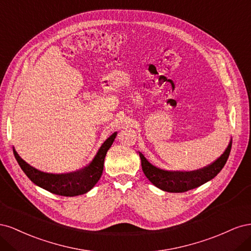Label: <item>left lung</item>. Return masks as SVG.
<instances>
[{"instance_id": "left-lung-1", "label": "left lung", "mask_w": 251, "mask_h": 251, "mask_svg": "<svg viewBox=\"0 0 251 251\" xmlns=\"http://www.w3.org/2000/svg\"><path fill=\"white\" fill-rule=\"evenodd\" d=\"M232 141L230 139L224 153L220 156L216 161L209 164L206 168L193 172H173L159 169L148 161V159L139 151L141 159L142 171L146 177L156 187L169 193H184L198 187L206 182L214 179L221 172L228 159Z\"/></svg>"}]
</instances>
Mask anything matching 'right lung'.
I'll return each instance as SVG.
<instances>
[{"label": "right lung", "mask_w": 251, "mask_h": 251, "mask_svg": "<svg viewBox=\"0 0 251 251\" xmlns=\"http://www.w3.org/2000/svg\"><path fill=\"white\" fill-rule=\"evenodd\" d=\"M117 132L112 134L105 140L100 150L97 151L93 160L86 168L76 172L64 173V174H52L39 171L28 164L25 160L19 156L18 151L13 148V154L16 157L21 169L26 174V176L33 183L46 191L66 197H74L83 195L91 191L100 179L103 171V162L107 151L111 148L114 139L116 138Z\"/></svg>", "instance_id": "right-lung-1"}]
</instances>
